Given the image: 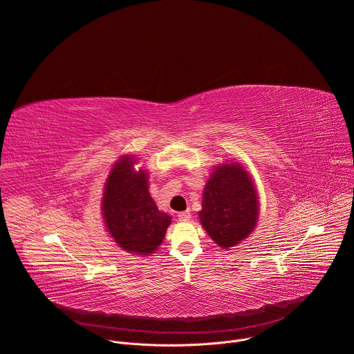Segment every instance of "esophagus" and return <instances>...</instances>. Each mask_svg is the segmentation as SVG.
Listing matches in <instances>:
<instances>
[{
  "instance_id": "obj_1",
  "label": "esophagus",
  "mask_w": 354,
  "mask_h": 354,
  "mask_svg": "<svg viewBox=\"0 0 354 354\" xmlns=\"http://www.w3.org/2000/svg\"><path fill=\"white\" fill-rule=\"evenodd\" d=\"M178 217H179L180 221H187V220H190V213L189 212H180L178 214Z\"/></svg>"
}]
</instances>
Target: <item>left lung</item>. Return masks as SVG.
I'll use <instances>...</instances> for the list:
<instances>
[{"mask_svg": "<svg viewBox=\"0 0 354 354\" xmlns=\"http://www.w3.org/2000/svg\"><path fill=\"white\" fill-rule=\"evenodd\" d=\"M198 217L218 246L231 248L243 241L258 220V196L249 174L238 164L216 167Z\"/></svg>", "mask_w": 354, "mask_h": 354, "instance_id": "8db88e82", "label": "left lung"}]
</instances>
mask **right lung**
Instances as JSON below:
<instances>
[{
  "instance_id": "right-lung-1",
  "label": "right lung",
  "mask_w": 354,
  "mask_h": 354,
  "mask_svg": "<svg viewBox=\"0 0 354 354\" xmlns=\"http://www.w3.org/2000/svg\"><path fill=\"white\" fill-rule=\"evenodd\" d=\"M134 161L123 157L105 185L102 212L109 234L127 252L149 255L161 245L171 217L158 210L149 196L145 171L136 172Z\"/></svg>"
}]
</instances>
